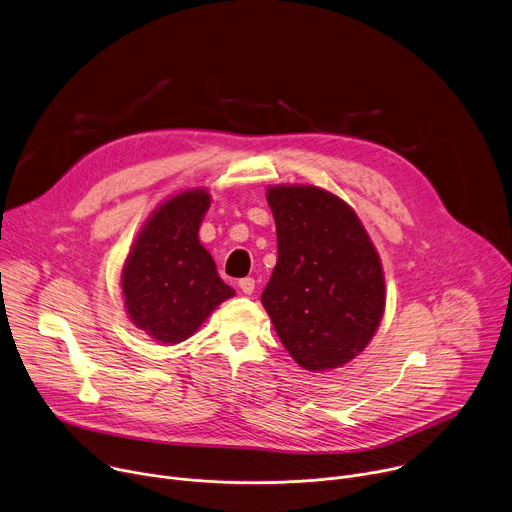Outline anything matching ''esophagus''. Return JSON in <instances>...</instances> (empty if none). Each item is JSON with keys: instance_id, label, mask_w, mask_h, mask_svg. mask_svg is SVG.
<instances>
[{"instance_id": "obj_1", "label": "esophagus", "mask_w": 512, "mask_h": 512, "mask_svg": "<svg viewBox=\"0 0 512 512\" xmlns=\"http://www.w3.org/2000/svg\"><path fill=\"white\" fill-rule=\"evenodd\" d=\"M239 287H241V291H243V294H253V291H255V279L253 277H243L241 281H239Z\"/></svg>"}]
</instances>
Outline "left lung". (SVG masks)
<instances>
[{"instance_id":"1","label":"left lung","mask_w":512,"mask_h":512,"mask_svg":"<svg viewBox=\"0 0 512 512\" xmlns=\"http://www.w3.org/2000/svg\"><path fill=\"white\" fill-rule=\"evenodd\" d=\"M277 265L261 294L302 369L342 367L375 336L385 310L379 253L356 212L316 186H271Z\"/></svg>"}]
</instances>
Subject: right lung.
<instances>
[{
	"mask_svg": "<svg viewBox=\"0 0 512 512\" xmlns=\"http://www.w3.org/2000/svg\"><path fill=\"white\" fill-rule=\"evenodd\" d=\"M210 206L202 188L166 200L139 231L121 271L129 320L158 342L190 338L235 289L218 277L198 229Z\"/></svg>",
	"mask_w": 512,
	"mask_h": 512,
	"instance_id": "right-lung-1",
	"label": "right lung"
}]
</instances>
